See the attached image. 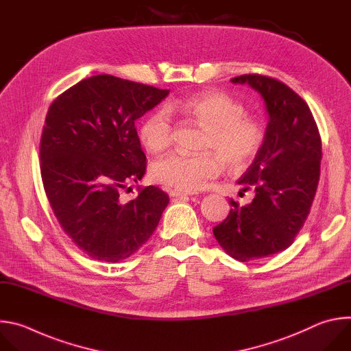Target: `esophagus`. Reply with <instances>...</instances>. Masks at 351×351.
<instances>
[{
    "mask_svg": "<svg viewBox=\"0 0 351 351\" xmlns=\"http://www.w3.org/2000/svg\"><path fill=\"white\" fill-rule=\"evenodd\" d=\"M169 193H170V196H173V197L191 196V195H192V193H189V192H182V191H178V189H169Z\"/></svg>",
    "mask_w": 351,
    "mask_h": 351,
    "instance_id": "esophagus-1",
    "label": "esophagus"
}]
</instances>
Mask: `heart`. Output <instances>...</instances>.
<instances>
[{"label": "heart", "mask_w": 351, "mask_h": 351, "mask_svg": "<svg viewBox=\"0 0 351 351\" xmlns=\"http://www.w3.org/2000/svg\"><path fill=\"white\" fill-rule=\"evenodd\" d=\"M167 110L195 120L206 130L202 148L217 154L231 170L246 167L260 152L264 128L258 120L245 116L243 105L226 93L207 91L188 98L173 99ZM138 136L147 151L158 154L171 143V121L165 109L148 114L138 128ZM170 154L151 165L154 181L182 192L202 189L221 170L213 154Z\"/></svg>", "instance_id": "obj_1"}]
</instances>
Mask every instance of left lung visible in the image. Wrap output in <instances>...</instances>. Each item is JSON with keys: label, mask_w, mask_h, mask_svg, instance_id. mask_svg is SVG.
<instances>
[{"label": "left lung", "mask_w": 351, "mask_h": 351, "mask_svg": "<svg viewBox=\"0 0 351 351\" xmlns=\"http://www.w3.org/2000/svg\"><path fill=\"white\" fill-rule=\"evenodd\" d=\"M264 99V143L238 184L253 188L252 203L231 200L228 217L213 228L219 245L239 261L288 249L310 213L321 167V136L308 105L288 86L260 75L231 79Z\"/></svg>", "instance_id": "8db88e82"}]
</instances>
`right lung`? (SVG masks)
I'll return each mask as SVG.
<instances>
[{
	"instance_id": "obj_1",
	"label": "right lung",
	"mask_w": 351,
	"mask_h": 351,
	"mask_svg": "<svg viewBox=\"0 0 351 351\" xmlns=\"http://www.w3.org/2000/svg\"><path fill=\"white\" fill-rule=\"evenodd\" d=\"M169 90L110 75L84 79L49 106L40 141L41 178L64 234L90 257L117 263L156 230L169 195L149 185L130 202L120 189L145 174L135 120Z\"/></svg>"
}]
</instances>
